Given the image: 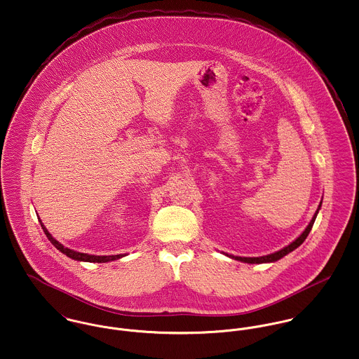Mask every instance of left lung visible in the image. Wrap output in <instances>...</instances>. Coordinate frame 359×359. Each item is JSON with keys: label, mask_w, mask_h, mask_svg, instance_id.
Segmentation results:
<instances>
[{"label": "left lung", "mask_w": 359, "mask_h": 359, "mask_svg": "<svg viewBox=\"0 0 359 359\" xmlns=\"http://www.w3.org/2000/svg\"><path fill=\"white\" fill-rule=\"evenodd\" d=\"M320 208H321V203H320V206H318V209H317V212H316V215H314V217L311 219L310 221V224L307 225V228L304 229V233L297 239V241H294L291 245H288L287 248H281L280 251H277V252H273V254H269V255H264V257H235V255H229L231 258H233V259H238V261H242V262H248V264H264V262H275L277 259H280V258H283L284 255H287L288 252H291V251H294L295 248H299L302 243L304 242V239L307 238V235H309V232L311 231V228H313V224H314V221H316V217H317V213H318V210H320Z\"/></svg>", "instance_id": "8db88e82"}]
</instances>
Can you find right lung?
I'll use <instances>...</instances> for the list:
<instances>
[{
  "label": "right lung",
  "mask_w": 359,
  "mask_h": 359,
  "mask_svg": "<svg viewBox=\"0 0 359 359\" xmlns=\"http://www.w3.org/2000/svg\"><path fill=\"white\" fill-rule=\"evenodd\" d=\"M41 225H42V229H43V232H45V235L48 236V239L52 242V245L55 246L57 250H60L62 254H65L67 257H69V258H72V259H76V261H86V262H108V261H114V259H118V258H121V257H124V255H121V254H118V255H88V254H84V252H78V251H74V250H71V248H64L61 243H58L57 241H55V238L49 233V231L43 226V224L41 222Z\"/></svg>",
  "instance_id": "1"
}]
</instances>
